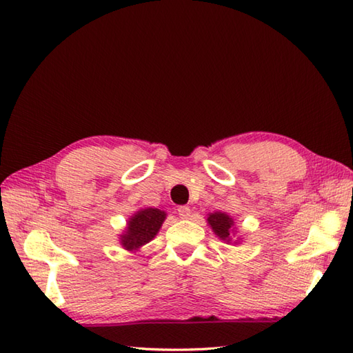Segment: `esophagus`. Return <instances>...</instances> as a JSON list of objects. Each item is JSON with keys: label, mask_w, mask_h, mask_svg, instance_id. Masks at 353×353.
I'll return each instance as SVG.
<instances>
[{"label": "esophagus", "mask_w": 353, "mask_h": 353, "mask_svg": "<svg viewBox=\"0 0 353 353\" xmlns=\"http://www.w3.org/2000/svg\"><path fill=\"white\" fill-rule=\"evenodd\" d=\"M177 212H179V216H181V219H190V216H191L190 206H179Z\"/></svg>", "instance_id": "esophagus-1"}]
</instances>
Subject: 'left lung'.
<instances>
[{
	"label": "left lung",
	"mask_w": 353,
	"mask_h": 353,
	"mask_svg": "<svg viewBox=\"0 0 353 353\" xmlns=\"http://www.w3.org/2000/svg\"><path fill=\"white\" fill-rule=\"evenodd\" d=\"M208 224L212 228L214 234L226 243H230V234H234V220L226 212H214L209 214Z\"/></svg>",
	"instance_id": "obj_1"
}]
</instances>
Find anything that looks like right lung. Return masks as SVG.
Masks as SVG:
<instances>
[{"label":"right lung","mask_w":353,"mask_h":353,"mask_svg":"<svg viewBox=\"0 0 353 353\" xmlns=\"http://www.w3.org/2000/svg\"><path fill=\"white\" fill-rule=\"evenodd\" d=\"M167 219V214L161 209L145 208L139 209L137 214H133L123 235H119V241L125 250L137 252L142 245L152 241L159 232L162 223Z\"/></svg>","instance_id":"obj_1"}]
</instances>
